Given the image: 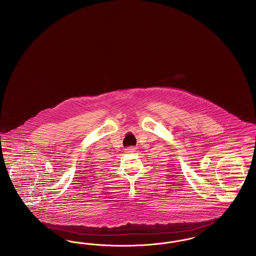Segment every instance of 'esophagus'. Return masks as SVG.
<instances>
[{
	"instance_id": "obj_1",
	"label": "esophagus",
	"mask_w": 256,
	"mask_h": 256,
	"mask_svg": "<svg viewBox=\"0 0 256 256\" xmlns=\"http://www.w3.org/2000/svg\"><path fill=\"white\" fill-rule=\"evenodd\" d=\"M136 152V148L135 146H128L126 148H124V152L126 154H132Z\"/></svg>"
}]
</instances>
